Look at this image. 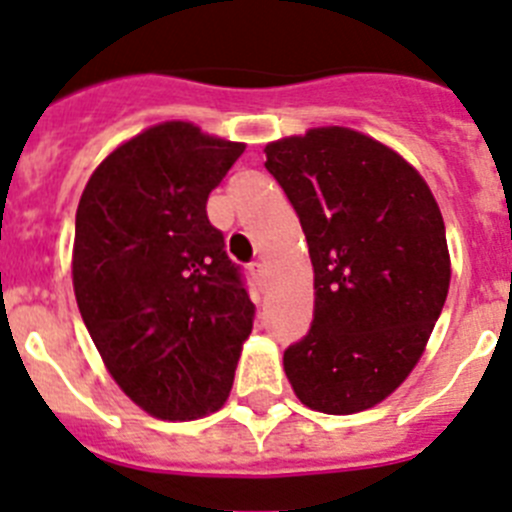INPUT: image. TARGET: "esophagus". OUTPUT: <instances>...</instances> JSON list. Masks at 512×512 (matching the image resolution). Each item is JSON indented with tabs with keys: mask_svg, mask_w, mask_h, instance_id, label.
<instances>
[{
	"mask_svg": "<svg viewBox=\"0 0 512 512\" xmlns=\"http://www.w3.org/2000/svg\"><path fill=\"white\" fill-rule=\"evenodd\" d=\"M250 273H252V278H255L257 280V283H265V262H260V260H257V262H252V265H250Z\"/></svg>",
	"mask_w": 512,
	"mask_h": 512,
	"instance_id": "1",
	"label": "esophagus"
}]
</instances>
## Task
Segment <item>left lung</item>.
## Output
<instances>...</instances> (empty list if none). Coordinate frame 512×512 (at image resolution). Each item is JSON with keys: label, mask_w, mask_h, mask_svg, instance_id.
I'll return each instance as SVG.
<instances>
[{"label": "left lung", "mask_w": 512, "mask_h": 512, "mask_svg": "<svg viewBox=\"0 0 512 512\" xmlns=\"http://www.w3.org/2000/svg\"><path fill=\"white\" fill-rule=\"evenodd\" d=\"M265 155L313 265L311 331L283 354L290 388L311 411H367L411 375L444 308V216L403 155L349 127L267 142Z\"/></svg>", "instance_id": "obj_1"}]
</instances>
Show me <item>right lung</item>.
<instances>
[{"label":"right lung","mask_w":512,"mask_h":512,"mask_svg":"<svg viewBox=\"0 0 512 512\" xmlns=\"http://www.w3.org/2000/svg\"><path fill=\"white\" fill-rule=\"evenodd\" d=\"M245 142L160 122L96 165L76 209L73 293L104 367L142 411L193 421L229 398L252 306L206 201Z\"/></svg>","instance_id":"1"}]
</instances>
